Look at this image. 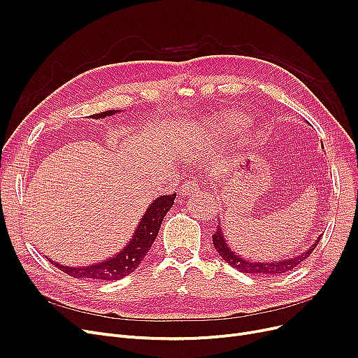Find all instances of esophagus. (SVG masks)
<instances>
[{"mask_svg":"<svg viewBox=\"0 0 358 358\" xmlns=\"http://www.w3.org/2000/svg\"><path fill=\"white\" fill-rule=\"evenodd\" d=\"M200 189H199V182L196 180H187L180 189V193L181 196H193L196 193H199Z\"/></svg>","mask_w":358,"mask_h":358,"instance_id":"obj_1","label":"esophagus"}]
</instances>
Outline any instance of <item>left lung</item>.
Returning a JSON list of instances; mask_svg holds the SVG:
<instances>
[{"label": "left lung", "instance_id": "1", "mask_svg": "<svg viewBox=\"0 0 358 358\" xmlns=\"http://www.w3.org/2000/svg\"><path fill=\"white\" fill-rule=\"evenodd\" d=\"M212 239H213V245H215L216 251L219 252V255L224 261L229 262V264L234 268L239 270L241 273L258 274V275L259 274H262V275H264V274L266 275H275V274H283L286 271L293 270L303 259H306L312 254V251L316 248L317 242H319V239H321V236H317V241L313 243V245L308 251L302 252V254L297 255V257H293V258H289V259H283V261H278V262H251L248 259H243L239 255H236L234 251H231L227 241H224V238H223V231L220 229V222L217 224V229L213 234Z\"/></svg>", "mask_w": 358, "mask_h": 358}]
</instances>
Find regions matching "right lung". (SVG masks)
<instances>
[{
  "label": "right lung",
  "instance_id": "right-lung-1",
  "mask_svg": "<svg viewBox=\"0 0 358 358\" xmlns=\"http://www.w3.org/2000/svg\"><path fill=\"white\" fill-rule=\"evenodd\" d=\"M116 113H119V110L103 111V113H99V115H94L92 119H104L107 116L116 115ZM176 196H177L176 193L161 196L150 203V206L146 209L143 217L138 224L134 238H131L127 245L113 258H108L101 262H96V264H91V266H84V267L62 266V264H58V262H55L53 259L48 258L49 262H52L55 267H58L61 271L75 278L110 281V280H120L129 275L130 273L135 271V268H138L141 261L145 258L150 247H152V243L155 242V238L159 232L164 216L169 209H171Z\"/></svg>",
  "mask_w": 358,
  "mask_h": 358
}]
</instances>
